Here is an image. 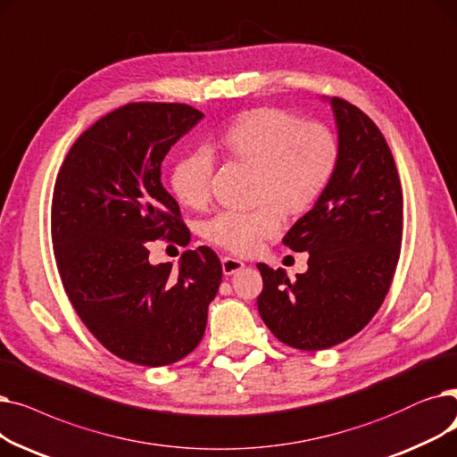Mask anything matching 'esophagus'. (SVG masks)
I'll return each instance as SVG.
<instances>
[{"mask_svg":"<svg viewBox=\"0 0 457 457\" xmlns=\"http://www.w3.org/2000/svg\"><path fill=\"white\" fill-rule=\"evenodd\" d=\"M221 266H223V273H225V275H232V273H236V271H240L245 264L242 262L240 258L223 256V258H221Z\"/></svg>","mask_w":457,"mask_h":457,"instance_id":"34e87169","label":"esophagus"}]
</instances>
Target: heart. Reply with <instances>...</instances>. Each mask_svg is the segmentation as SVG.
<instances>
[{"instance_id": "1", "label": "heart", "mask_w": 457, "mask_h": 457, "mask_svg": "<svg viewBox=\"0 0 457 457\" xmlns=\"http://www.w3.org/2000/svg\"><path fill=\"white\" fill-rule=\"evenodd\" d=\"M221 150L258 172L256 201L266 203L251 212L227 210L204 225V237L221 249L249 254L275 237L282 212H309L329 187L338 165V141L329 126L278 110L256 107L237 117L221 136ZM213 158L197 148L184 156L170 175L177 199L201 208L210 199Z\"/></svg>"}]
</instances>
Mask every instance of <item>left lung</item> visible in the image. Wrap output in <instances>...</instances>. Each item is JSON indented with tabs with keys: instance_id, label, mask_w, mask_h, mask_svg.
Instances as JSON below:
<instances>
[{
	"instance_id": "1",
	"label": "left lung",
	"mask_w": 457,
	"mask_h": 457,
	"mask_svg": "<svg viewBox=\"0 0 457 457\" xmlns=\"http://www.w3.org/2000/svg\"><path fill=\"white\" fill-rule=\"evenodd\" d=\"M338 132V165L320 201L282 237L309 253V270L258 264L264 288L258 312L270 331L303 352L357 335L393 282L402 245L403 197L390 148L372 119L342 98H328Z\"/></svg>"
}]
</instances>
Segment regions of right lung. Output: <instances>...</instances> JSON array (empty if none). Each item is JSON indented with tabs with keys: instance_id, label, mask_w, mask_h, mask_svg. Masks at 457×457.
Listing matches in <instances>:
<instances>
[{
	"instance_id": "1",
	"label": "right lung",
	"mask_w": 457,
	"mask_h": 457,
	"mask_svg": "<svg viewBox=\"0 0 457 457\" xmlns=\"http://www.w3.org/2000/svg\"><path fill=\"white\" fill-rule=\"evenodd\" d=\"M203 117L186 104H126L78 137L55 180L52 242L64 292L95 338L136 364L189 355L221 285L210 247L184 251L179 271L152 266L146 249L160 237L189 242L162 162Z\"/></svg>"
}]
</instances>
